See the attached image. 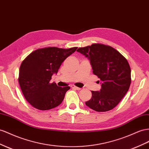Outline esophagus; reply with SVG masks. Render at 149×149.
Listing matches in <instances>:
<instances>
[{
    "mask_svg": "<svg viewBox=\"0 0 149 149\" xmlns=\"http://www.w3.org/2000/svg\"><path fill=\"white\" fill-rule=\"evenodd\" d=\"M71 87L72 88H73V89H76V90H81V88H78V87H77V86H74V85H71Z\"/></svg>",
    "mask_w": 149,
    "mask_h": 149,
    "instance_id": "obj_1",
    "label": "esophagus"
}]
</instances>
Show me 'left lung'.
Here are the masks:
<instances>
[{
  "instance_id": "obj_1",
  "label": "left lung",
  "mask_w": 149,
  "mask_h": 149,
  "mask_svg": "<svg viewBox=\"0 0 149 149\" xmlns=\"http://www.w3.org/2000/svg\"><path fill=\"white\" fill-rule=\"evenodd\" d=\"M77 51L89 59L93 73L102 81L100 91H91L86 105L98 112L114 108L127 93L131 83V70L124 56L110 46L93 44Z\"/></svg>"
}]
</instances>
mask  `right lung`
I'll list each match as a JSON object with an SVG mask.
<instances>
[{
	"mask_svg": "<svg viewBox=\"0 0 149 149\" xmlns=\"http://www.w3.org/2000/svg\"><path fill=\"white\" fill-rule=\"evenodd\" d=\"M77 48L44 47L32 52L23 60L19 69V83L26 100L33 107L47 110L62 103L70 87L58 86L49 81L52 75L57 74L62 63Z\"/></svg>",
	"mask_w": 149,
	"mask_h": 149,
	"instance_id": "1",
	"label": "right lung"
}]
</instances>
